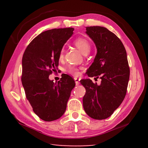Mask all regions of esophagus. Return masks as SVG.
Wrapping results in <instances>:
<instances>
[{
	"instance_id": "esophagus-1",
	"label": "esophagus",
	"mask_w": 148,
	"mask_h": 148,
	"mask_svg": "<svg viewBox=\"0 0 148 148\" xmlns=\"http://www.w3.org/2000/svg\"><path fill=\"white\" fill-rule=\"evenodd\" d=\"M74 80H75V83H76V86H78L79 84V79L77 78V77H74Z\"/></svg>"
}]
</instances>
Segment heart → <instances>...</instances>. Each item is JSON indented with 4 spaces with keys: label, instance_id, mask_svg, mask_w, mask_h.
<instances>
[{
    "label": "heart",
    "instance_id": "1",
    "mask_svg": "<svg viewBox=\"0 0 148 148\" xmlns=\"http://www.w3.org/2000/svg\"><path fill=\"white\" fill-rule=\"evenodd\" d=\"M74 44L76 46L77 49L83 54L88 53L89 52L91 46L87 40L84 38H77L74 41ZM64 57V49H62L59 53V59H62ZM67 72L69 74L74 76H77L79 74V69L74 65H70L67 69Z\"/></svg>",
    "mask_w": 148,
    "mask_h": 148
}]
</instances>
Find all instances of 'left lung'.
<instances>
[{
	"label": "left lung",
	"mask_w": 148,
	"mask_h": 148,
	"mask_svg": "<svg viewBox=\"0 0 148 148\" xmlns=\"http://www.w3.org/2000/svg\"><path fill=\"white\" fill-rule=\"evenodd\" d=\"M86 34L97 49L87 74L89 77H100L101 84L98 86L90 79L80 81L86 90L83 106L91 118L104 119L112 116L127 93L130 75L127 52L118 37L105 27H87Z\"/></svg>",
	"instance_id": "1"
}]
</instances>
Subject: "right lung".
Returning a JSON list of instances; mask_svg holds the SVG:
<instances>
[{"label":"right lung","instance_id":"1","mask_svg":"<svg viewBox=\"0 0 148 148\" xmlns=\"http://www.w3.org/2000/svg\"><path fill=\"white\" fill-rule=\"evenodd\" d=\"M74 28L53 29L44 31L31 42L22 58L21 82L26 98L33 112L45 121L61 117L75 82L67 74L57 83L49 76L56 71L59 53L73 34Z\"/></svg>","mask_w":148,"mask_h":148}]
</instances>
